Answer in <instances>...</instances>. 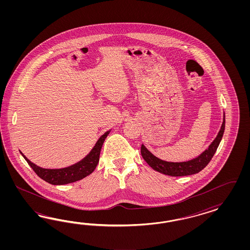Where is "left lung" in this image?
Wrapping results in <instances>:
<instances>
[{
	"mask_svg": "<svg viewBox=\"0 0 250 250\" xmlns=\"http://www.w3.org/2000/svg\"><path fill=\"white\" fill-rule=\"evenodd\" d=\"M225 125H226V116L224 114L223 124L220 128L218 135L212 141V144L209 146V147L205 149V151L195 159H190L188 161H182V162L166 161L154 156L143 144L141 146V155L145 159V161L154 170L159 171L162 174L168 175L172 177L196 174L202 169H204L211 161L222 140V137L225 132Z\"/></svg>",
	"mask_w": 250,
	"mask_h": 250,
	"instance_id": "obj_1",
	"label": "left lung"
}]
</instances>
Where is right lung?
<instances>
[{"mask_svg":"<svg viewBox=\"0 0 250 250\" xmlns=\"http://www.w3.org/2000/svg\"><path fill=\"white\" fill-rule=\"evenodd\" d=\"M110 132L111 130L107 131L99 138L98 141L92 147L91 152L84 159L67 167L43 168L32 163L23 154H22V156L23 159L27 161V163L33 168V170L38 174V177L44 180L45 182L53 185H64L71 182H78L92 173L95 169L98 164L102 146Z\"/></svg>","mask_w":250,"mask_h":250,"instance_id":"1","label":"right lung"}]
</instances>
